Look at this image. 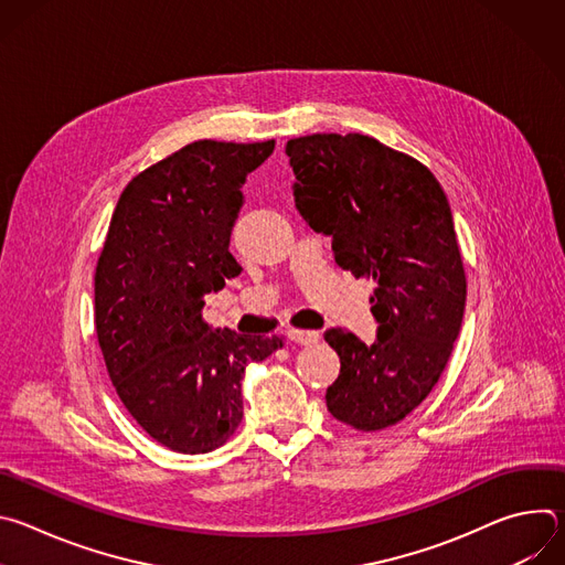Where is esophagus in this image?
<instances>
[{
	"label": "esophagus",
	"mask_w": 565,
	"mask_h": 565,
	"mask_svg": "<svg viewBox=\"0 0 565 565\" xmlns=\"http://www.w3.org/2000/svg\"><path fill=\"white\" fill-rule=\"evenodd\" d=\"M288 338H290L292 342H297V344L308 347V344H315V342L319 340V333H317V331H303V329H290V331H288Z\"/></svg>",
	"instance_id": "34e87169"
}]
</instances>
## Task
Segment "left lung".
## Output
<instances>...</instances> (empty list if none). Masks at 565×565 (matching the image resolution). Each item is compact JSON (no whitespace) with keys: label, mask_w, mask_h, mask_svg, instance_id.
Returning <instances> with one entry per match:
<instances>
[{"label":"left lung","mask_w":565,"mask_h":565,"mask_svg":"<svg viewBox=\"0 0 565 565\" xmlns=\"http://www.w3.org/2000/svg\"><path fill=\"white\" fill-rule=\"evenodd\" d=\"M286 153L299 214L333 238L340 268L375 286L373 344L324 333L340 355L327 407L358 431H380L431 393L460 333L467 277L449 201L420 160L364 134L290 138Z\"/></svg>","instance_id":"obj_1"}]
</instances>
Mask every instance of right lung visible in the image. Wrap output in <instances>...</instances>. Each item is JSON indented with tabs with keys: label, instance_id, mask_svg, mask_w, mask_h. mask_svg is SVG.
Listing matches in <instances>:
<instances>
[{
	"label": "right lung",
	"instance_id": "1",
	"mask_svg": "<svg viewBox=\"0 0 565 565\" xmlns=\"http://www.w3.org/2000/svg\"><path fill=\"white\" fill-rule=\"evenodd\" d=\"M275 140H194L122 190L96 266V335L140 429L179 454H207L244 418L241 377L284 338L210 329L205 295L241 273L230 234L241 185Z\"/></svg>",
	"mask_w": 565,
	"mask_h": 565
}]
</instances>
